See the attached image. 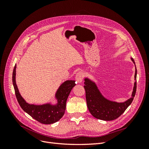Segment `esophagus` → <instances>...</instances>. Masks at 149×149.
<instances>
[{"mask_svg":"<svg viewBox=\"0 0 149 149\" xmlns=\"http://www.w3.org/2000/svg\"><path fill=\"white\" fill-rule=\"evenodd\" d=\"M84 77V73H83V71H79L77 73V74L76 75L75 78H76V81L80 83L82 82V81H83Z\"/></svg>","mask_w":149,"mask_h":149,"instance_id":"34e87169","label":"esophagus"}]
</instances>
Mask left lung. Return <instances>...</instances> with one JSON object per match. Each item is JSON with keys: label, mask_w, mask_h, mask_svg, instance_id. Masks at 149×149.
<instances>
[{"label": "left lung", "mask_w": 149, "mask_h": 149, "mask_svg": "<svg viewBox=\"0 0 149 149\" xmlns=\"http://www.w3.org/2000/svg\"><path fill=\"white\" fill-rule=\"evenodd\" d=\"M131 60L135 64L132 58ZM135 80L137 78V69L136 66ZM84 88L86 91V100L88 109L94 118L103 120H112L118 118L123 114L126 109L132 103L136 95L137 83H134L132 97L124 102H117L107 100L98 89L95 83L88 78L84 79Z\"/></svg>", "instance_id": "obj_1"}]
</instances>
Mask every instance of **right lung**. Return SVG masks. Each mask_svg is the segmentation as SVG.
Here are the masks:
<instances>
[{
  "mask_svg": "<svg viewBox=\"0 0 149 149\" xmlns=\"http://www.w3.org/2000/svg\"><path fill=\"white\" fill-rule=\"evenodd\" d=\"M15 70L16 65L13 71L12 82L17 100L22 109L31 118L42 124H50L59 120L65 114L67 99L71 89L76 85L75 81L68 80L60 86L55 95L58 101L56 105L50 104L43 105L30 104L24 100L19 93L15 82Z\"/></svg>",
  "mask_w": 149,
  "mask_h": 149,
  "instance_id": "obj_1",
  "label": "right lung"
}]
</instances>
